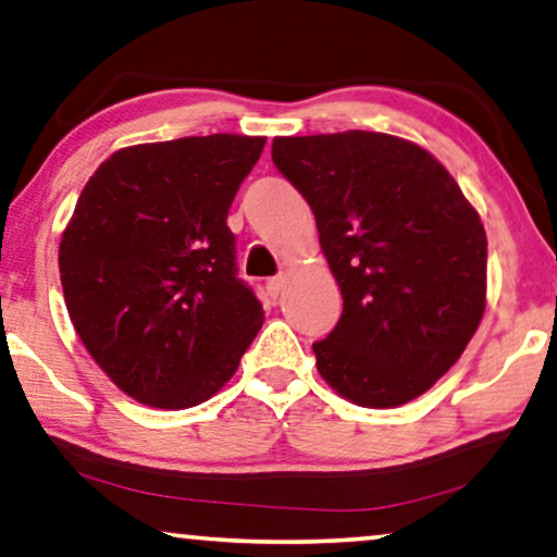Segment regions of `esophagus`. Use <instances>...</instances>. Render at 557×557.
Wrapping results in <instances>:
<instances>
[{"instance_id":"esophagus-1","label":"esophagus","mask_w":557,"mask_h":557,"mask_svg":"<svg viewBox=\"0 0 557 557\" xmlns=\"http://www.w3.org/2000/svg\"><path fill=\"white\" fill-rule=\"evenodd\" d=\"M282 287H285V275H275V277L268 280V293L272 297H277L282 293Z\"/></svg>"}]
</instances>
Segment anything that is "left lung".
<instances>
[{"mask_svg": "<svg viewBox=\"0 0 557 557\" xmlns=\"http://www.w3.org/2000/svg\"><path fill=\"white\" fill-rule=\"evenodd\" d=\"M272 162L312 207L343 293L312 343L320 375L364 408L422 395L485 310L487 237L458 182L422 147L362 129L277 137Z\"/></svg>", "mask_w": 557, "mask_h": 557, "instance_id": "obj_1", "label": "left lung"}]
</instances>
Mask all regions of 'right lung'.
<instances>
[{
  "mask_svg": "<svg viewBox=\"0 0 557 557\" xmlns=\"http://www.w3.org/2000/svg\"><path fill=\"white\" fill-rule=\"evenodd\" d=\"M264 147L210 135L114 152L60 243L72 325L135 400L185 410L218 393L262 327L227 214Z\"/></svg>",
  "mask_w": 557,
  "mask_h": 557,
  "instance_id": "1",
  "label": "right lung"
}]
</instances>
